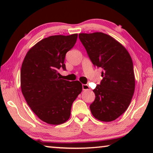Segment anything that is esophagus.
I'll list each match as a JSON object with an SVG mask.
<instances>
[{
  "label": "esophagus",
  "instance_id": "obj_1",
  "mask_svg": "<svg viewBox=\"0 0 153 153\" xmlns=\"http://www.w3.org/2000/svg\"><path fill=\"white\" fill-rule=\"evenodd\" d=\"M82 89L83 90H90V87L88 84H82Z\"/></svg>",
  "mask_w": 153,
  "mask_h": 153
}]
</instances>
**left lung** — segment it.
Listing matches in <instances>:
<instances>
[{"instance_id":"8db88e82","label":"left lung","mask_w":153,"mask_h":153,"mask_svg":"<svg viewBox=\"0 0 153 153\" xmlns=\"http://www.w3.org/2000/svg\"><path fill=\"white\" fill-rule=\"evenodd\" d=\"M79 38L93 65L103 69L100 84L93 90L92 115L105 122L115 120L127 110L135 90L131 56L121 43L102 32L82 33Z\"/></svg>"}]
</instances>
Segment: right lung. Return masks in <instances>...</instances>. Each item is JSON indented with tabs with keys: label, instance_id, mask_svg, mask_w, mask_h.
Instances as JSON below:
<instances>
[{
	"label": "right lung",
	"instance_id": "obj_1",
	"mask_svg": "<svg viewBox=\"0 0 153 153\" xmlns=\"http://www.w3.org/2000/svg\"><path fill=\"white\" fill-rule=\"evenodd\" d=\"M77 33L44 38L31 48L21 69V88L25 100L38 117L51 125L69 120L71 105L82 90L79 81L59 77L66 53L74 47Z\"/></svg>",
	"mask_w": 153,
	"mask_h": 153
}]
</instances>
